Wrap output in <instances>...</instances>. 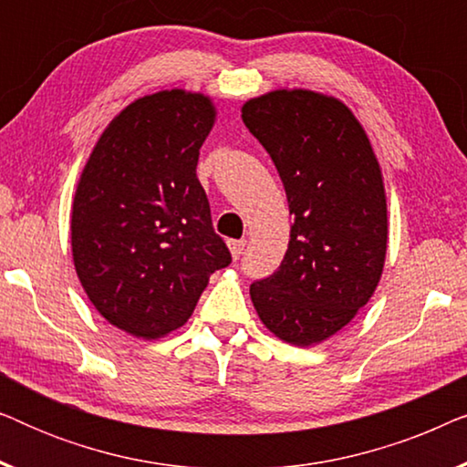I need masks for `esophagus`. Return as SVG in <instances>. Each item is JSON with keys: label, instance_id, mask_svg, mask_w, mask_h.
<instances>
[{"label": "esophagus", "instance_id": "34e87169", "mask_svg": "<svg viewBox=\"0 0 467 467\" xmlns=\"http://www.w3.org/2000/svg\"><path fill=\"white\" fill-rule=\"evenodd\" d=\"M246 240H229V251H232L234 259H240L242 253H244Z\"/></svg>", "mask_w": 467, "mask_h": 467}]
</instances>
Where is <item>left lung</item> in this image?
Segmentation results:
<instances>
[{
    "instance_id": "obj_1",
    "label": "left lung",
    "mask_w": 467,
    "mask_h": 467,
    "mask_svg": "<svg viewBox=\"0 0 467 467\" xmlns=\"http://www.w3.org/2000/svg\"><path fill=\"white\" fill-rule=\"evenodd\" d=\"M242 120L276 165L293 227L289 248L251 299L265 327L310 347L350 323L379 285L387 202L372 146L342 101L274 91L246 101Z\"/></svg>"
}]
</instances>
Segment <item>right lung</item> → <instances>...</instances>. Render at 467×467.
Wrapping results in <instances>:
<instances>
[{
  "label": "right lung",
  "mask_w": 467,
  "mask_h": 467,
  "mask_svg": "<svg viewBox=\"0 0 467 467\" xmlns=\"http://www.w3.org/2000/svg\"><path fill=\"white\" fill-rule=\"evenodd\" d=\"M213 123L200 93L146 95L108 125L80 176L76 274L99 315L131 336L187 323L210 274L232 264L195 174Z\"/></svg>",
  "instance_id": "1"
}]
</instances>
